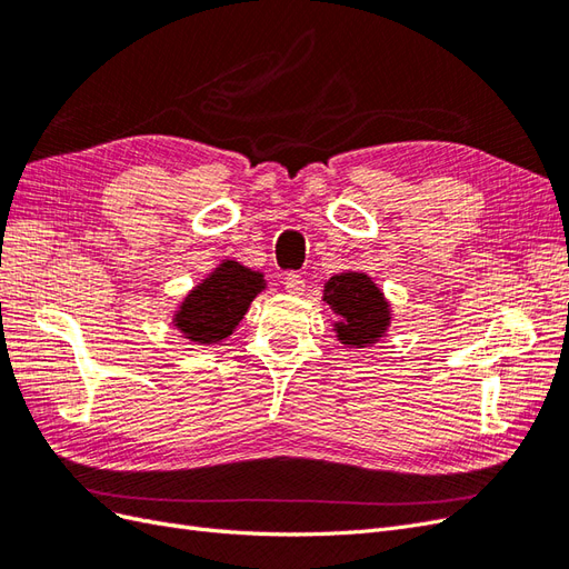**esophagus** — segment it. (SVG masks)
<instances>
[{
    "label": "esophagus",
    "instance_id": "obj_1",
    "mask_svg": "<svg viewBox=\"0 0 569 569\" xmlns=\"http://www.w3.org/2000/svg\"><path fill=\"white\" fill-rule=\"evenodd\" d=\"M284 289L289 291V295L301 297L303 289H306V280L301 278V274H297V272H289L287 278H284Z\"/></svg>",
    "mask_w": 569,
    "mask_h": 569
}]
</instances>
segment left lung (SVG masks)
<instances>
[{"label": "left lung", "mask_w": 569, "mask_h": 569, "mask_svg": "<svg viewBox=\"0 0 569 569\" xmlns=\"http://www.w3.org/2000/svg\"><path fill=\"white\" fill-rule=\"evenodd\" d=\"M322 301L332 308L337 339L343 347L363 349L380 341L391 322L389 301L366 272L347 270L325 282Z\"/></svg>", "instance_id": "left-lung-1"}]
</instances>
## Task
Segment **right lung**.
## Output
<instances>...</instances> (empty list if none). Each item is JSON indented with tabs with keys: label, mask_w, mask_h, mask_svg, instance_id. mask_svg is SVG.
Wrapping results in <instances>:
<instances>
[{
	"label": "right lung",
	"mask_w": 569,
	"mask_h": 569,
	"mask_svg": "<svg viewBox=\"0 0 569 569\" xmlns=\"http://www.w3.org/2000/svg\"><path fill=\"white\" fill-rule=\"evenodd\" d=\"M263 289V272L237 261H222L182 299L173 313V325L189 341L218 343L234 332Z\"/></svg>",
	"instance_id": "1"
}]
</instances>
